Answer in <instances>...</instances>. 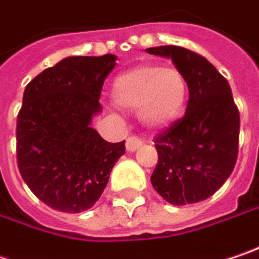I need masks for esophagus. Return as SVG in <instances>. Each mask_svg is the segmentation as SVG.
<instances>
[{"label": "esophagus", "instance_id": "34e87169", "mask_svg": "<svg viewBox=\"0 0 259 259\" xmlns=\"http://www.w3.org/2000/svg\"><path fill=\"white\" fill-rule=\"evenodd\" d=\"M141 145H142V141H141L139 138H136V136H129L127 141H126V149H127L129 152H133V151H136Z\"/></svg>", "mask_w": 259, "mask_h": 259}]
</instances>
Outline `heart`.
<instances>
[{
    "label": "heart",
    "mask_w": 259,
    "mask_h": 259,
    "mask_svg": "<svg viewBox=\"0 0 259 259\" xmlns=\"http://www.w3.org/2000/svg\"><path fill=\"white\" fill-rule=\"evenodd\" d=\"M111 95L123 110H139L148 127H165L183 114L189 86L176 67L144 64L120 73L113 82Z\"/></svg>",
    "instance_id": "heart-1"
}]
</instances>
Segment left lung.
<instances>
[{"label": "left lung", "instance_id": "8db88e82", "mask_svg": "<svg viewBox=\"0 0 259 259\" xmlns=\"http://www.w3.org/2000/svg\"><path fill=\"white\" fill-rule=\"evenodd\" d=\"M146 53L171 58L186 77V113L154 139L158 162L151 183L173 205L204 201L232 175L237 160L240 117L230 84L205 57L165 45Z\"/></svg>", "mask_w": 259, "mask_h": 259}]
</instances>
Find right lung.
<instances>
[{"label": "right lung", "instance_id": "right-lung-1", "mask_svg": "<svg viewBox=\"0 0 259 259\" xmlns=\"http://www.w3.org/2000/svg\"><path fill=\"white\" fill-rule=\"evenodd\" d=\"M117 57H67L30 80L17 115L19 171L39 199L61 212L89 209L104 192L124 141H104L92 117Z\"/></svg>", "mask_w": 259, "mask_h": 259}]
</instances>
